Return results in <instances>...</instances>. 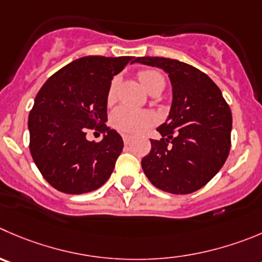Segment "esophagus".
<instances>
[{
	"label": "esophagus",
	"instance_id": "esophagus-1",
	"mask_svg": "<svg viewBox=\"0 0 262 262\" xmlns=\"http://www.w3.org/2000/svg\"><path fill=\"white\" fill-rule=\"evenodd\" d=\"M122 139H123V143L124 144H128L129 141L133 140V136H129V135H126V134H123V135H122Z\"/></svg>",
	"mask_w": 262,
	"mask_h": 262
}]
</instances>
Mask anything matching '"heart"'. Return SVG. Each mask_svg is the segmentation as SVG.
Listing matches in <instances>:
<instances>
[{
    "mask_svg": "<svg viewBox=\"0 0 262 262\" xmlns=\"http://www.w3.org/2000/svg\"><path fill=\"white\" fill-rule=\"evenodd\" d=\"M139 79L143 83V86L150 92L154 94H161L166 86V79L163 74L157 69H144L139 72ZM117 87H118V78L112 79L109 84L108 94H106V100L108 103H113L117 95ZM157 122L156 114L149 111H140V109L131 108V106L122 105L117 108L112 113L111 123L114 128H117L121 133L126 134H139L143 133L149 127L153 126Z\"/></svg>",
    "mask_w": 262,
    "mask_h": 262,
    "instance_id": "heart-1",
    "label": "heart"
}]
</instances>
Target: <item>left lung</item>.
I'll use <instances>...</instances> for the list:
<instances>
[{
	"mask_svg": "<svg viewBox=\"0 0 262 262\" xmlns=\"http://www.w3.org/2000/svg\"><path fill=\"white\" fill-rule=\"evenodd\" d=\"M134 63L163 69L172 84L170 116L157 128L161 140L141 159L156 188L189 194L203 188L225 163L230 151L231 112L220 89L193 66L167 58H136Z\"/></svg>",
	"mask_w": 262,
	"mask_h": 262,
	"instance_id": "left-lung-1",
	"label": "left lung"
}]
</instances>
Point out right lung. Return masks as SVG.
Wrapping results in <instances>:
<instances>
[{"instance_id":"add662e5","label":"right lung","mask_w":262,"mask_h":262,"mask_svg":"<svg viewBox=\"0 0 262 262\" xmlns=\"http://www.w3.org/2000/svg\"><path fill=\"white\" fill-rule=\"evenodd\" d=\"M133 59L83 56L52 74L37 94L28 118L29 150L56 190L89 193L111 178L123 140L106 127V94L113 76ZM89 129L105 133L103 140L87 141Z\"/></svg>"}]
</instances>
